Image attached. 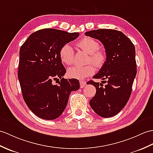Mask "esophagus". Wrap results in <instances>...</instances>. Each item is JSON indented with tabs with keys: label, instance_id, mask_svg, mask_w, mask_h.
<instances>
[{
	"label": "esophagus",
	"instance_id": "esophagus-1",
	"mask_svg": "<svg viewBox=\"0 0 153 153\" xmlns=\"http://www.w3.org/2000/svg\"><path fill=\"white\" fill-rule=\"evenodd\" d=\"M79 83H80L81 88H83V87H84V86H85V85H86V81H83V80H81V81H79Z\"/></svg>",
	"mask_w": 153,
	"mask_h": 153
}]
</instances>
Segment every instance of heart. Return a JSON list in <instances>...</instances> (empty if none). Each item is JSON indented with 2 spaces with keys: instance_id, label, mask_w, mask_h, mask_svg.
Listing matches in <instances>:
<instances>
[{
  "instance_id": "heart-1",
  "label": "heart",
  "mask_w": 153,
  "mask_h": 153,
  "mask_svg": "<svg viewBox=\"0 0 153 153\" xmlns=\"http://www.w3.org/2000/svg\"><path fill=\"white\" fill-rule=\"evenodd\" d=\"M77 45L80 49L88 53V62L93 63L98 68H100L104 65L106 55L104 51L98 49L100 45L97 40L90 37H84L77 42ZM59 56L63 64L72 65L74 58V51L70 44H66L62 46L59 51ZM94 73V68L91 64L85 66H72L67 70V75L70 78L77 79H85Z\"/></svg>"
}]
</instances>
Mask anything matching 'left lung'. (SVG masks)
<instances>
[{"mask_svg":"<svg viewBox=\"0 0 153 153\" xmlns=\"http://www.w3.org/2000/svg\"><path fill=\"white\" fill-rule=\"evenodd\" d=\"M85 36L100 40L104 45L106 60L94 79L106 83L89 81L87 84L96 87V94L90 100L93 111L108 118L117 115L128 101L134 78L136 76V50L134 45L122 32L113 29L93 30Z\"/></svg>","mask_w":153,"mask_h":153,"instance_id":"8db88e82","label":"left lung"}]
</instances>
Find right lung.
<instances>
[{
    "label": "right lung",
    "instance_id": "add662e5",
    "mask_svg": "<svg viewBox=\"0 0 153 153\" xmlns=\"http://www.w3.org/2000/svg\"><path fill=\"white\" fill-rule=\"evenodd\" d=\"M79 35L44 28L30 34L20 48L18 79L24 101L42 119L58 118L72 91L79 88V80L62 77L66 70L59 56L62 46ZM54 80L58 81L57 85L53 83Z\"/></svg>",
    "mask_w": 153,
    "mask_h": 153
}]
</instances>
